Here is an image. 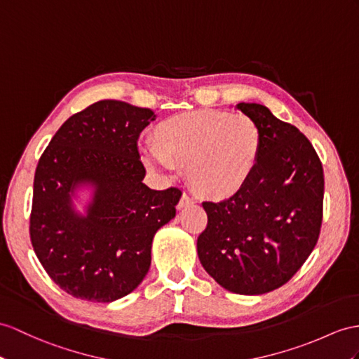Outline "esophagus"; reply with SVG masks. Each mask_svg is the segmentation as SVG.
Listing matches in <instances>:
<instances>
[{"label":"esophagus","instance_id":"34e87169","mask_svg":"<svg viewBox=\"0 0 359 359\" xmlns=\"http://www.w3.org/2000/svg\"><path fill=\"white\" fill-rule=\"evenodd\" d=\"M191 203H194V201H191V198L189 196V195H182L181 196V199H180V203H178V205H177V210H182L184 207H187V205H190Z\"/></svg>","mask_w":359,"mask_h":359}]
</instances>
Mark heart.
<instances>
[{"label": "heart", "mask_w": 359, "mask_h": 359, "mask_svg": "<svg viewBox=\"0 0 359 359\" xmlns=\"http://www.w3.org/2000/svg\"><path fill=\"white\" fill-rule=\"evenodd\" d=\"M264 146L262 130L243 114L217 109L181 112L154 128L143 163L154 172L186 168L198 195L212 201L236 196L255 175Z\"/></svg>", "instance_id": "obj_1"}]
</instances>
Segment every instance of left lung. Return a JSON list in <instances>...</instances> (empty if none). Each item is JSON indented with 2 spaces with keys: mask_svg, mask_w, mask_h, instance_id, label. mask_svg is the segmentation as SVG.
<instances>
[{
  "mask_svg": "<svg viewBox=\"0 0 359 359\" xmlns=\"http://www.w3.org/2000/svg\"><path fill=\"white\" fill-rule=\"evenodd\" d=\"M259 125L257 169L238 195L203 203L207 229L196 248L201 265L226 291L260 295L285 285L316 248L325 175L309 140L259 103L234 107Z\"/></svg>",
  "mask_w": 359,
  "mask_h": 359,
  "instance_id": "obj_1",
  "label": "left lung"
}]
</instances>
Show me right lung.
I'll return each mask as SVG.
<instances>
[{
    "label": "right lung",
    "instance_id": "obj_1",
    "mask_svg": "<svg viewBox=\"0 0 359 359\" xmlns=\"http://www.w3.org/2000/svg\"><path fill=\"white\" fill-rule=\"evenodd\" d=\"M152 109L100 100L59 128L33 181L30 239L47 274L76 299L111 303L151 266L155 233L177 215L181 190H152L137 140Z\"/></svg>",
    "mask_w": 359,
    "mask_h": 359
}]
</instances>
